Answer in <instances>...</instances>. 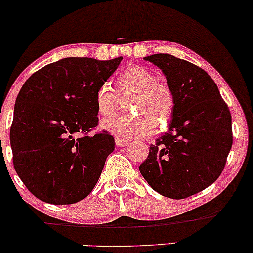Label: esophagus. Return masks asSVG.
<instances>
[{
  "label": "esophagus",
  "instance_id": "obj_1",
  "mask_svg": "<svg viewBox=\"0 0 253 253\" xmlns=\"http://www.w3.org/2000/svg\"><path fill=\"white\" fill-rule=\"evenodd\" d=\"M128 143H129L128 139H124V138H119V136H115V145H117V146H126Z\"/></svg>",
  "mask_w": 253,
  "mask_h": 253
}]
</instances>
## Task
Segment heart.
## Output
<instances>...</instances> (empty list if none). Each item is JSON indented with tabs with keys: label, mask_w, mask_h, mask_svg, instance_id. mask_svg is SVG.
Segmentation results:
<instances>
[{
	"label": "heart",
	"mask_w": 253,
	"mask_h": 253,
	"mask_svg": "<svg viewBox=\"0 0 253 253\" xmlns=\"http://www.w3.org/2000/svg\"><path fill=\"white\" fill-rule=\"evenodd\" d=\"M119 92H133L128 108L135 112L118 114L102 121L101 126L119 138H141L167 126L175 98L170 85L143 66H130L117 78ZM97 112L107 117L117 109V94L104 84L95 97Z\"/></svg>",
	"instance_id": "1"
}]
</instances>
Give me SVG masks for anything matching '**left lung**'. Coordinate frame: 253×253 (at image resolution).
Masks as SVG:
<instances>
[{
    "instance_id": "1",
    "label": "left lung",
    "mask_w": 253,
    "mask_h": 253,
    "mask_svg": "<svg viewBox=\"0 0 253 253\" xmlns=\"http://www.w3.org/2000/svg\"><path fill=\"white\" fill-rule=\"evenodd\" d=\"M144 59L162 69L175 104L169 129L139 170L161 195L185 199L221 175L233 143L231 113L215 82L195 64L167 53Z\"/></svg>"
}]
</instances>
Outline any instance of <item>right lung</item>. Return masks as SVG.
<instances>
[{
    "mask_svg": "<svg viewBox=\"0 0 253 253\" xmlns=\"http://www.w3.org/2000/svg\"><path fill=\"white\" fill-rule=\"evenodd\" d=\"M121 60L64 58L22 85L10 127L13 163L42 201L71 205L96 185L115 141L106 130L89 135L98 124L95 97Z\"/></svg>",
    "mask_w": 253,
    "mask_h": 253,
    "instance_id": "obj_1",
    "label": "right lung"
}]
</instances>
